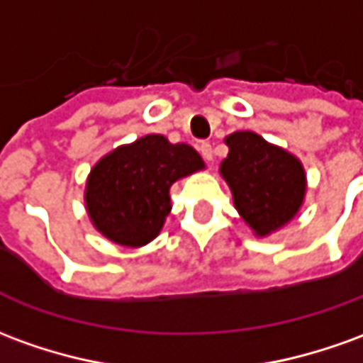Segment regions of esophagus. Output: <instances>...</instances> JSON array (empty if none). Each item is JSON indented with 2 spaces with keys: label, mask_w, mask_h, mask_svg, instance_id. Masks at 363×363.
Returning <instances> with one entry per match:
<instances>
[{
  "label": "esophagus",
  "mask_w": 363,
  "mask_h": 363,
  "mask_svg": "<svg viewBox=\"0 0 363 363\" xmlns=\"http://www.w3.org/2000/svg\"><path fill=\"white\" fill-rule=\"evenodd\" d=\"M199 149H200V155L204 157L206 161H212V159H214V149H212V145H210L208 141H202Z\"/></svg>",
  "instance_id": "esophagus-1"
}]
</instances>
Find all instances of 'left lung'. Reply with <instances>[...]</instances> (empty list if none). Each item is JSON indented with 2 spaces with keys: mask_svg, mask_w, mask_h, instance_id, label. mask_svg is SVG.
<instances>
[{
  "mask_svg": "<svg viewBox=\"0 0 363 363\" xmlns=\"http://www.w3.org/2000/svg\"><path fill=\"white\" fill-rule=\"evenodd\" d=\"M225 143L222 174L243 220L259 235L287 224L305 196L303 164L253 131L232 133Z\"/></svg>",
  "mask_w": 363,
  "mask_h": 363,
  "instance_id": "8db88e82",
  "label": "left lung"
}]
</instances>
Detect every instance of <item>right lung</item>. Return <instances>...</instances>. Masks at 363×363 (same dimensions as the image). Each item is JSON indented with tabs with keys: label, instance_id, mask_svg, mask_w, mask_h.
<instances>
[{
	"label": "right lung",
	"instance_id": "right-lung-1",
	"mask_svg": "<svg viewBox=\"0 0 363 363\" xmlns=\"http://www.w3.org/2000/svg\"><path fill=\"white\" fill-rule=\"evenodd\" d=\"M202 167L192 147L173 145L163 135H145L94 167L86 186L88 214L111 242L145 245L171 212V184Z\"/></svg>",
	"mask_w": 363,
	"mask_h": 363
}]
</instances>
